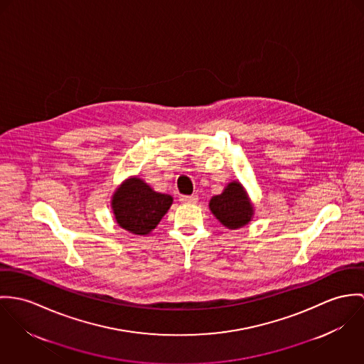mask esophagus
Listing matches in <instances>:
<instances>
[{
  "label": "esophagus",
  "instance_id": "1",
  "mask_svg": "<svg viewBox=\"0 0 364 364\" xmlns=\"http://www.w3.org/2000/svg\"><path fill=\"white\" fill-rule=\"evenodd\" d=\"M197 201H198L197 196H181L180 197L181 203H196Z\"/></svg>",
  "mask_w": 364,
  "mask_h": 364
}]
</instances>
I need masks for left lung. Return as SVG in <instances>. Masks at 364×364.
Instances as JSON below:
<instances>
[{
    "label": "left lung",
    "mask_w": 364,
    "mask_h": 364,
    "mask_svg": "<svg viewBox=\"0 0 364 364\" xmlns=\"http://www.w3.org/2000/svg\"><path fill=\"white\" fill-rule=\"evenodd\" d=\"M212 213L229 229L247 225L252 216V205L245 197L240 183H230L220 196L212 197L209 202Z\"/></svg>",
    "instance_id": "left-lung-1"
}]
</instances>
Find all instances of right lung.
Returning a JSON list of instances; mask_svg holds the SVG:
<instances>
[{
    "label": "right lung",
    "instance_id": "1",
    "mask_svg": "<svg viewBox=\"0 0 364 364\" xmlns=\"http://www.w3.org/2000/svg\"><path fill=\"white\" fill-rule=\"evenodd\" d=\"M173 198L154 191L141 178L127 180L113 196V212L122 229L134 235H148L158 226Z\"/></svg>",
    "mask_w": 364,
    "mask_h": 364
}]
</instances>
